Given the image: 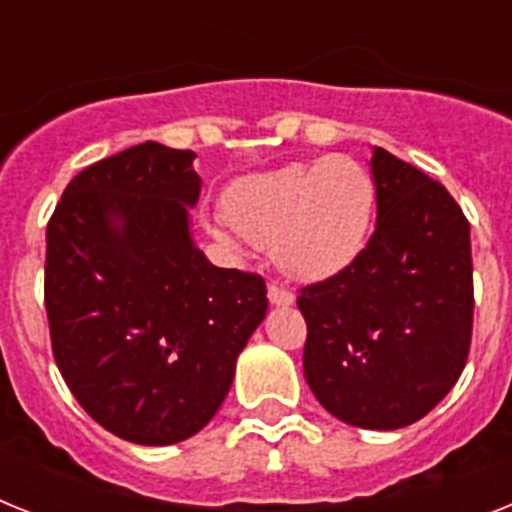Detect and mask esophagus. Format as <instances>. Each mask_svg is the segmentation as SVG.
Listing matches in <instances>:
<instances>
[{"instance_id":"obj_1","label":"esophagus","mask_w":512,"mask_h":512,"mask_svg":"<svg viewBox=\"0 0 512 512\" xmlns=\"http://www.w3.org/2000/svg\"><path fill=\"white\" fill-rule=\"evenodd\" d=\"M266 298H269V303L272 306H293L295 303V295L290 293V290H285V287H277V285H269L266 287Z\"/></svg>"}]
</instances>
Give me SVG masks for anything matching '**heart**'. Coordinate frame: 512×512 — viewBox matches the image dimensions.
<instances>
[{"instance_id": "b5f03b06", "label": "heart", "mask_w": 512, "mask_h": 512, "mask_svg": "<svg viewBox=\"0 0 512 512\" xmlns=\"http://www.w3.org/2000/svg\"><path fill=\"white\" fill-rule=\"evenodd\" d=\"M227 217L209 232L232 251L272 248L282 274L322 282L345 272L366 248L377 185L348 156L282 164L235 180L225 193Z\"/></svg>"}]
</instances>
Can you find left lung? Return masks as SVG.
<instances>
[{"label":"left lung","mask_w":512,"mask_h":512,"mask_svg":"<svg viewBox=\"0 0 512 512\" xmlns=\"http://www.w3.org/2000/svg\"><path fill=\"white\" fill-rule=\"evenodd\" d=\"M377 227L345 272L303 287V374L350 426L392 432L432 411L466 366L474 327L471 225L455 198L371 151Z\"/></svg>","instance_id":"8db88e82"}]
</instances>
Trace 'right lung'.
Wrapping results in <instances>:
<instances>
[{
    "label": "right lung",
    "mask_w": 512,
    "mask_h": 512,
    "mask_svg": "<svg viewBox=\"0 0 512 512\" xmlns=\"http://www.w3.org/2000/svg\"><path fill=\"white\" fill-rule=\"evenodd\" d=\"M193 159L154 141L107 156L73 177L46 227L54 361L83 411L135 445L209 424L269 306L259 274L196 246Z\"/></svg>",
    "instance_id": "1"
}]
</instances>
